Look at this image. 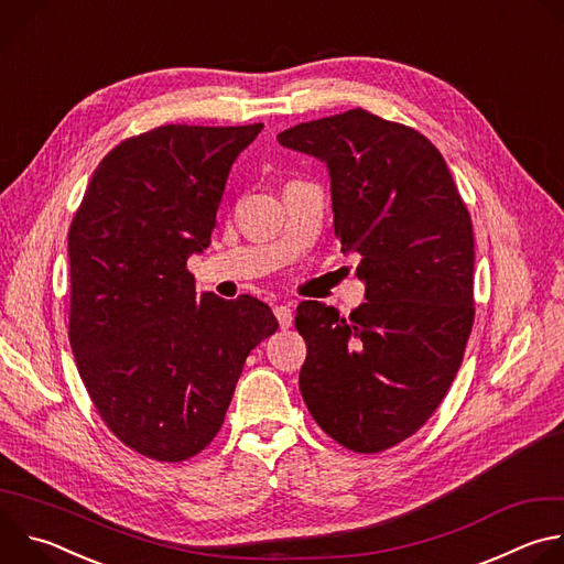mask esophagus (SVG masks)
Returning <instances> with one entry per match:
<instances>
[{
  "label": "esophagus",
  "mask_w": 564,
  "mask_h": 564,
  "mask_svg": "<svg viewBox=\"0 0 564 564\" xmlns=\"http://www.w3.org/2000/svg\"><path fill=\"white\" fill-rule=\"evenodd\" d=\"M274 316L279 318V324H281V328H290L292 326V310H290V305H276L274 307Z\"/></svg>",
  "instance_id": "34e87169"
}]
</instances>
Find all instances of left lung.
<instances>
[{
	"label": "left lung",
	"instance_id": "1",
	"mask_svg": "<svg viewBox=\"0 0 564 564\" xmlns=\"http://www.w3.org/2000/svg\"><path fill=\"white\" fill-rule=\"evenodd\" d=\"M276 140L326 163L335 234L366 283L348 318L296 307L303 401L341 446L381 453L426 424L459 370L475 316L468 209L437 147L406 124L350 109Z\"/></svg>",
	"mask_w": 564,
	"mask_h": 564
}]
</instances>
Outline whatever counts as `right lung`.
<instances>
[{
  "instance_id": "add662e5",
  "label": "right lung",
  "mask_w": 564,
  "mask_h": 564,
  "mask_svg": "<svg viewBox=\"0 0 564 564\" xmlns=\"http://www.w3.org/2000/svg\"><path fill=\"white\" fill-rule=\"evenodd\" d=\"M263 124H165L122 140L96 167L68 229V341L111 433L158 462L198 455L220 431L252 348L276 333L250 296L205 292L229 170Z\"/></svg>"
}]
</instances>
